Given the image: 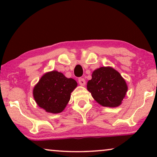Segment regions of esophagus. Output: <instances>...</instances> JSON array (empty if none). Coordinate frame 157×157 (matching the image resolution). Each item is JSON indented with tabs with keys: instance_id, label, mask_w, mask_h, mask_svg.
Instances as JSON below:
<instances>
[{
	"instance_id": "obj_1",
	"label": "esophagus",
	"mask_w": 157,
	"mask_h": 157,
	"mask_svg": "<svg viewBox=\"0 0 157 157\" xmlns=\"http://www.w3.org/2000/svg\"><path fill=\"white\" fill-rule=\"evenodd\" d=\"M78 83L81 86H84L86 85L85 79L83 78H80L78 79Z\"/></svg>"
}]
</instances>
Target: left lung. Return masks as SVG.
<instances>
[{
	"instance_id": "obj_1",
	"label": "left lung",
	"mask_w": 157,
	"mask_h": 157,
	"mask_svg": "<svg viewBox=\"0 0 157 157\" xmlns=\"http://www.w3.org/2000/svg\"><path fill=\"white\" fill-rule=\"evenodd\" d=\"M91 76L87 83V90L98 104L106 107L121 104L128 86L117 70L110 66L100 67L94 71Z\"/></svg>"
}]
</instances>
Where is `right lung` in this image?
Segmentation results:
<instances>
[{"label":"right lung","mask_w":157,"mask_h":157,"mask_svg":"<svg viewBox=\"0 0 157 157\" xmlns=\"http://www.w3.org/2000/svg\"><path fill=\"white\" fill-rule=\"evenodd\" d=\"M78 83L57 71L43 75L33 89L36 104L46 112L59 113L66 108L71 98V94Z\"/></svg>","instance_id":"right-lung-1"}]
</instances>
